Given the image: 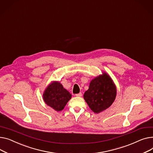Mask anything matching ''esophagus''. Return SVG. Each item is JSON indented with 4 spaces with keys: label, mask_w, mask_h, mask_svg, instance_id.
<instances>
[{
    "label": "esophagus",
    "mask_w": 153,
    "mask_h": 153,
    "mask_svg": "<svg viewBox=\"0 0 153 153\" xmlns=\"http://www.w3.org/2000/svg\"><path fill=\"white\" fill-rule=\"evenodd\" d=\"M75 96H76V97H82V93H79L76 94Z\"/></svg>",
    "instance_id": "obj_1"
}]
</instances>
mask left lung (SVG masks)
I'll return each mask as SVG.
<instances>
[{"instance_id":"8db88e82","label":"left lung","mask_w":153,"mask_h":153,"mask_svg":"<svg viewBox=\"0 0 153 153\" xmlns=\"http://www.w3.org/2000/svg\"><path fill=\"white\" fill-rule=\"evenodd\" d=\"M116 93L112 79L104 73L91 81L89 89L84 94V99L94 112L100 113L112 105Z\"/></svg>"}]
</instances>
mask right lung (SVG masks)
Listing matches in <instances>:
<instances>
[{
  "label": "right lung",
  "mask_w": 153,
  "mask_h": 153,
  "mask_svg": "<svg viewBox=\"0 0 153 153\" xmlns=\"http://www.w3.org/2000/svg\"><path fill=\"white\" fill-rule=\"evenodd\" d=\"M71 94L59 82H53L44 91L43 99L47 105L57 111L64 109Z\"/></svg>",
  "instance_id": "1"
}]
</instances>
